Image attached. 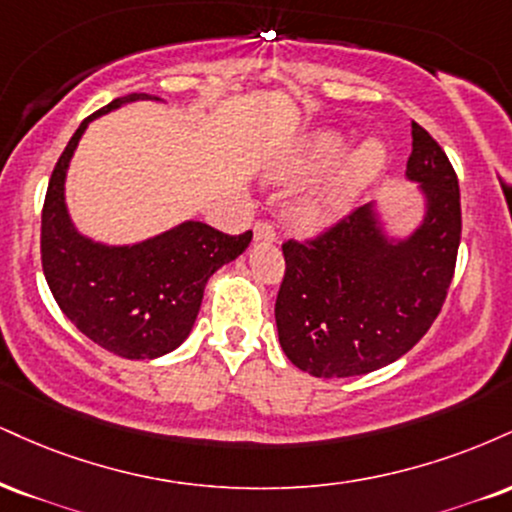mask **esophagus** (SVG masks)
Here are the masks:
<instances>
[{
  "instance_id": "obj_1",
  "label": "esophagus",
  "mask_w": 512,
  "mask_h": 512,
  "mask_svg": "<svg viewBox=\"0 0 512 512\" xmlns=\"http://www.w3.org/2000/svg\"><path fill=\"white\" fill-rule=\"evenodd\" d=\"M255 240H262V243H274L276 240V229H274V224L272 221H267V219H260V221H255Z\"/></svg>"
}]
</instances>
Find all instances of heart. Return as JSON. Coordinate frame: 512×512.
Returning <instances> with one entry per match:
<instances>
[{
    "label": "heart",
    "mask_w": 512,
    "mask_h": 512,
    "mask_svg": "<svg viewBox=\"0 0 512 512\" xmlns=\"http://www.w3.org/2000/svg\"><path fill=\"white\" fill-rule=\"evenodd\" d=\"M348 140L341 133H315L312 138H307L303 147L298 150L291 162L283 166L281 176L286 178H300L307 174H317V171L326 169L336 162L338 157L346 150ZM386 164V150L384 145L377 140H369L362 147H357L355 155L348 159L346 166L341 169L329 188H324L322 193L305 200L303 205L295 212V219L303 229H319V226L331 224L336 217H341L346 209L353 205L357 195L365 190L374 178L379 176V171Z\"/></svg>",
    "instance_id": "b5f03b06"
}]
</instances>
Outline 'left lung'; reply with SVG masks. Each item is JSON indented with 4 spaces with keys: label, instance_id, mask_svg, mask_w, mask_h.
<instances>
[{
    "label": "left lung",
    "instance_id": "8db88e82",
    "mask_svg": "<svg viewBox=\"0 0 512 512\" xmlns=\"http://www.w3.org/2000/svg\"><path fill=\"white\" fill-rule=\"evenodd\" d=\"M408 178L420 183L427 214L405 240L386 238L365 205L315 238L281 245L279 343L312 377H355L391 365L439 317L463 231L460 188L446 152L415 121Z\"/></svg>",
    "mask_w": 512,
    "mask_h": 512
}]
</instances>
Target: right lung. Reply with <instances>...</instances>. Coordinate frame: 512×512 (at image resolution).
<instances>
[{"instance_id":"1","label":"right lung","mask_w":512,"mask_h":512,"mask_svg":"<svg viewBox=\"0 0 512 512\" xmlns=\"http://www.w3.org/2000/svg\"><path fill=\"white\" fill-rule=\"evenodd\" d=\"M135 100L133 92L88 116L61 152L42 207V272L66 317L97 346L128 360H152L181 346L200 312L207 279L250 245L252 231L229 236L186 221L135 245L95 243L80 236L64 202L66 169L80 135L95 116Z\"/></svg>"}]
</instances>
